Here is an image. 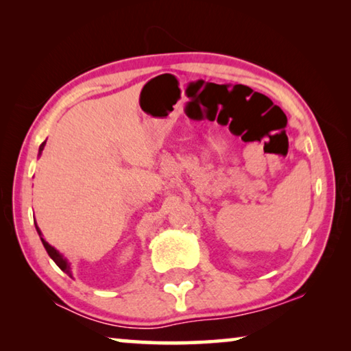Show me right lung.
<instances>
[{"label": "right lung", "mask_w": 351, "mask_h": 351, "mask_svg": "<svg viewBox=\"0 0 351 351\" xmlns=\"http://www.w3.org/2000/svg\"><path fill=\"white\" fill-rule=\"evenodd\" d=\"M45 144L46 142H43V144L40 145V148H38V154H41V152H43V148H45ZM35 229H37V232H38V235H40V239H41V243H43V246H45V249H46V252L49 254V257L56 261V265L58 266V268H60L63 272H66V274L69 276V277H73V272H71V265L68 263V260L63 257V255L57 251L56 247H52L49 243H47L45 239H43V234H41V230H40V228L38 226H35Z\"/></svg>", "instance_id": "obj_1"}]
</instances>
